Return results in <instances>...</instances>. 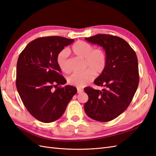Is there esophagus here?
<instances>
[{
  "instance_id": "esophagus-1",
  "label": "esophagus",
  "mask_w": 156,
  "mask_h": 156,
  "mask_svg": "<svg viewBox=\"0 0 156 156\" xmlns=\"http://www.w3.org/2000/svg\"><path fill=\"white\" fill-rule=\"evenodd\" d=\"M77 93H81L83 91V90L81 89V88H77Z\"/></svg>"
}]
</instances>
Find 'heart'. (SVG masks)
<instances>
[{
  "label": "heart",
  "mask_w": 156,
  "mask_h": 156,
  "mask_svg": "<svg viewBox=\"0 0 156 156\" xmlns=\"http://www.w3.org/2000/svg\"><path fill=\"white\" fill-rule=\"evenodd\" d=\"M68 51L79 57L84 58L83 68L87 69L82 72L74 73L68 78L69 84L77 88H83L91 82L94 74L103 72L107 64V55L101 48L93 49V46L86 41L79 40L73 44ZM68 53L62 51L58 53L56 61L60 69L64 73L69 72L68 64Z\"/></svg>",
  "instance_id": "b5f03b06"
}]
</instances>
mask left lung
<instances>
[{
  "label": "left lung",
  "mask_w": 156,
  "mask_h": 156,
  "mask_svg": "<svg viewBox=\"0 0 156 156\" xmlns=\"http://www.w3.org/2000/svg\"><path fill=\"white\" fill-rule=\"evenodd\" d=\"M85 40L102 46L107 64L94 81L100 90L87 87L88 100L84 104L86 114L93 120L108 122L121 115L130 104L139 82L138 60L134 50L124 39L116 36L99 34Z\"/></svg>",
  "instance_id": "left-lung-1"
}]
</instances>
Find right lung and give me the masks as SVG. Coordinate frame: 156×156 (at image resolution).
Listing matches in <instances>:
<instances>
[{"label":"right lung","mask_w":156,"mask_h":156,"mask_svg":"<svg viewBox=\"0 0 156 156\" xmlns=\"http://www.w3.org/2000/svg\"><path fill=\"white\" fill-rule=\"evenodd\" d=\"M73 41L60 36L39 37L30 41L19 56L18 93L30 114L44 123L60 119L77 93L73 86L61 87L66 80L56 61L60 52Z\"/></svg>","instance_id":"right-lung-1"}]
</instances>
